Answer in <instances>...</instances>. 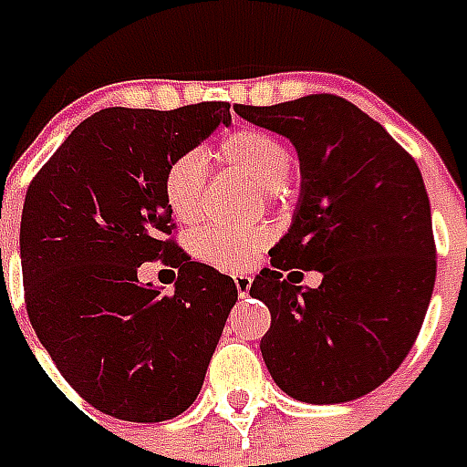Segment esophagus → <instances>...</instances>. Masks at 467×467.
I'll use <instances>...</instances> for the list:
<instances>
[{
	"label": "esophagus",
	"instance_id": "esophagus-1",
	"mask_svg": "<svg viewBox=\"0 0 467 467\" xmlns=\"http://www.w3.org/2000/svg\"><path fill=\"white\" fill-rule=\"evenodd\" d=\"M252 281H254V278L249 276V274H237V276H234V285H237V296H240V298H247L249 288H252Z\"/></svg>",
	"mask_w": 467,
	"mask_h": 467
}]
</instances>
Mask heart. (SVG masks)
Segmentation results:
<instances>
[{
	"label": "heart",
	"mask_w": 467,
	"mask_h": 467,
	"mask_svg": "<svg viewBox=\"0 0 467 467\" xmlns=\"http://www.w3.org/2000/svg\"><path fill=\"white\" fill-rule=\"evenodd\" d=\"M220 160L240 174L259 182V191L269 201L285 196L291 169V148L278 135L262 128H240L227 135L220 145ZM205 182H208V160L201 150L182 152L164 174V201L179 223H196L203 215ZM271 240V227L249 225L237 230L225 227H203L193 237V252L198 259L220 266L240 269Z\"/></svg>",
	"instance_id": "heart-1"
}]
</instances>
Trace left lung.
Wrapping results in <instances>:
<instances>
[{"label":"left lung","instance_id":"1","mask_svg":"<svg viewBox=\"0 0 467 467\" xmlns=\"http://www.w3.org/2000/svg\"><path fill=\"white\" fill-rule=\"evenodd\" d=\"M234 111L288 138L300 161L291 227L249 288L271 312L264 363L285 395L307 405L368 395L405 361L434 291L420 167L378 120L332 94ZM298 268L319 270L323 284L296 286Z\"/></svg>","mask_w":467,"mask_h":467}]
</instances>
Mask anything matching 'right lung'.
<instances>
[{
    "label": "right lung",
    "instance_id": "1",
    "mask_svg": "<svg viewBox=\"0 0 467 467\" xmlns=\"http://www.w3.org/2000/svg\"><path fill=\"white\" fill-rule=\"evenodd\" d=\"M230 120L225 101L101 109L28 186L18 237L28 319L65 380L116 420L186 412L237 303L233 278L167 240L164 201L169 164ZM161 255L180 269L171 294L137 278Z\"/></svg>",
    "mask_w": 467,
    "mask_h": 467
}]
</instances>
